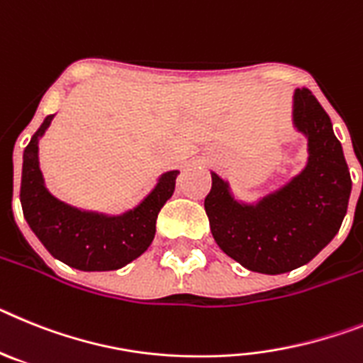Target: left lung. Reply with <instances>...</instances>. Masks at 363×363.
I'll use <instances>...</instances> for the list:
<instances>
[{
    "label": "left lung",
    "instance_id": "8db88e82",
    "mask_svg": "<svg viewBox=\"0 0 363 363\" xmlns=\"http://www.w3.org/2000/svg\"><path fill=\"white\" fill-rule=\"evenodd\" d=\"M292 128L307 138V162L279 188L254 201L235 197L212 173L204 199L210 230L226 256L259 274H285L316 257L338 234L351 175L333 122L307 87L292 94Z\"/></svg>",
    "mask_w": 363,
    "mask_h": 363
}]
</instances>
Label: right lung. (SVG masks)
Masks as SVG:
<instances>
[{"instance_id": "right-lung-1", "label": "right lung", "mask_w": 363, "mask_h": 363, "mask_svg": "<svg viewBox=\"0 0 363 363\" xmlns=\"http://www.w3.org/2000/svg\"><path fill=\"white\" fill-rule=\"evenodd\" d=\"M55 115L45 121L23 151L20 201L29 223L52 257L84 272L118 270L143 256L155 238L160 208L175 191L177 169L164 172L137 206L122 213L84 210L50 194L40 169V140Z\"/></svg>"}]
</instances>
